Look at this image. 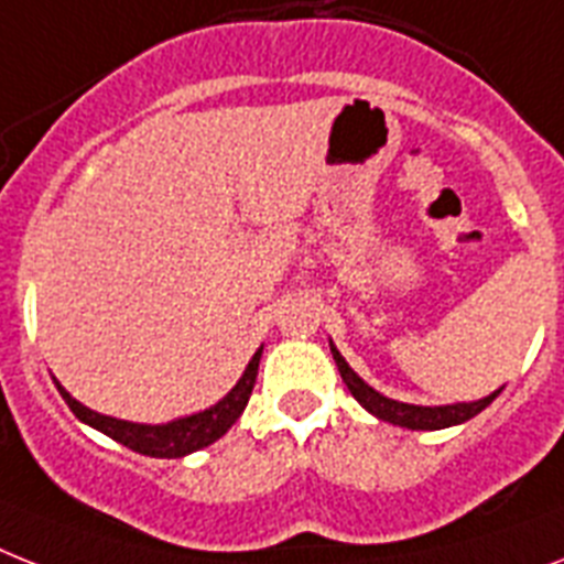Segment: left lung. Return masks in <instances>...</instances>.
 I'll return each instance as SVG.
<instances>
[{
    "mask_svg": "<svg viewBox=\"0 0 564 564\" xmlns=\"http://www.w3.org/2000/svg\"><path fill=\"white\" fill-rule=\"evenodd\" d=\"M334 362H337L339 375L346 380L348 392L355 394L357 403L369 409L371 415L380 417V421L398 423V426H406V430H446V426H455V423H464L469 417H476L481 409H487L492 400L499 398V392L487 394L484 400L476 403H455V406H412V403H400V400L383 398L380 392H375L371 386H366L355 371L348 369V362L343 360L337 348L332 346Z\"/></svg>",
    "mask_w": 564,
    "mask_h": 564,
    "instance_id": "obj_1",
    "label": "left lung"
}]
</instances>
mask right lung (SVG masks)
Instances as JSON below:
<instances>
[{
    "label": "right lung",
    "instance_id": "obj_1",
    "mask_svg": "<svg viewBox=\"0 0 564 564\" xmlns=\"http://www.w3.org/2000/svg\"><path fill=\"white\" fill-rule=\"evenodd\" d=\"M259 357H262V348L248 362V369H245L239 383L232 386V392L225 400H218L216 406L204 409L198 415L161 423V426H147V423H129L118 421V417L97 415V412L86 409L83 403H77L59 383L57 389L74 415L80 417L83 423H88V426L100 430L104 435H109L111 441L129 446L134 453L152 455V458H184V455L195 453V449H202V446H209L213 441L221 438L232 423L239 421V415L248 406L250 392H253L256 375H259Z\"/></svg>",
    "mask_w": 564,
    "mask_h": 564
}]
</instances>
